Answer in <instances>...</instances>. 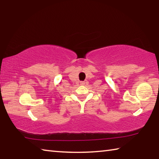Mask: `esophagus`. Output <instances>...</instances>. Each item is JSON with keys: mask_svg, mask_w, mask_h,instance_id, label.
<instances>
[{"mask_svg": "<svg viewBox=\"0 0 159 159\" xmlns=\"http://www.w3.org/2000/svg\"><path fill=\"white\" fill-rule=\"evenodd\" d=\"M80 83L81 85H85V81H80Z\"/></svg>", "mask_w": 159, "mask_h": 159, "instance_id": "34e87169", "label": "esophagus"}]
</instances>
